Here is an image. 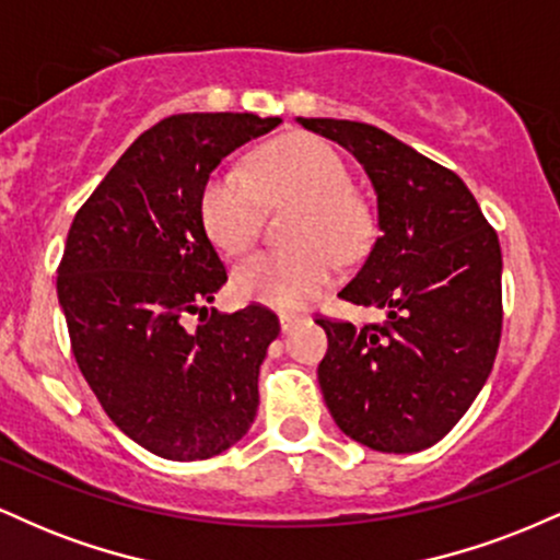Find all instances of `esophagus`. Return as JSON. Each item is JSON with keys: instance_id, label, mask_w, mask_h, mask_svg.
<instances>
[{"instance_id": "esophagus-1", "label": "esophagus", "mask_w": 560, "mask_h": 560, "mask_svg": "<svg viewBox=\"0 0 560 560\" xmlns=\"http://www.w3.org/2000/svg\"><path fill=\"white\" fill-rule=\"evenodd\" d=\"M279 320H281V331L289 334V331H294V329H298V324H300V316H292V313H281Z\"/></svg>"}]
</instances>
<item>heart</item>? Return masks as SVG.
I'll return each mask as SVG.
<instances>
[{"instance_id":"heart-1","label":"heart","mask_w":560,"mask_h":560,"mask_svg":"<svg viewBox=\"0 0 560 560\" xmlns=\"http://www.w3.org/2000/svg\"><path fill=\"white\" fill-rule=\"evenodd\" d=\"M342 158L324 139L289 133L249 160V173L223 165L202 186L199 213L223 253L242 255L260 231L262 205L298 199L292 249H271L244 260L234 289L244 300L276 307L305 305L337 276V256L361 253L374 234V213L352 191Z\"/></svg>"}]
</instances>
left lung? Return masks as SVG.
<instances>
[{"label":"left lung","instance_id":"obj_1","mask_svg":"<svg viewBox=\"0 0 560 560\" xmlns=\"http://www.w3.org/2000/svg\"><path fill=\"white\" fill-rule=\"evenodd\" d=\"M355 155L376 191L378 236L339 298L387 311L358 329L318 318L329 350L318 384L337 427L378 453L440 442L490 376L503 329V255L453 171L382 128L298 118Z\"/></svg>","mask_w":560,"mask_h":560}]
</instances>
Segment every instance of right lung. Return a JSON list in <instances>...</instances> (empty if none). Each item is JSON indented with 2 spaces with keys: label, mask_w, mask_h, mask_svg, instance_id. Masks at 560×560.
I'll return each mask as SVG.
<instances>
[{
  "label": "right lung",
  "mask_w": 560,
  "mask_h": 560,
  "mask_svg": "<svg viewBox=\"0 0 560 560\" xmlns=\"http://www.w3.org/2000/svg\"><path fill=\"white\" fill-rule=\"evenodd\" d=\"M281 118L182 113L120 155L81 205L57 268V298L83 378L137 445L205 460L240 442L258 413V374L279 318L262 305L208 307L226 268L199 197L236 147ZM199 315L195 330L185 318Z\"/></svg>",
  "instance_id": "right-lung-1"
}]
</instances>
